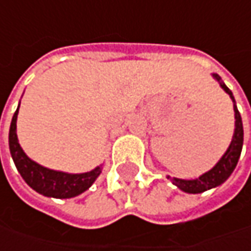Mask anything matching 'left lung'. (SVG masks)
Listing matches in <instances>:
<instances>
[{
	"instance_id": "obj_1",
	"label": "left lung",
	"mask_w": 251,
	"mask_h": 251,
	"mask_svg": "<svg viewBox=\"0 0 251 251\" xmlns=\"http://www.w3.org/2000/svg\"><path fill=\"white\" fill-rule=\"evenodd\" d=\"M212 76L217 79L218 82L221 83V88L226 92L230 96V99L233 101V110H235V134L232 142L229 145V148L225 152V155L219 159L217 165L211 170H208L207 173H204L202 176L194 180H183V178H172L173 184L177 186L181 191L184 193H190V194H198V193H204L209 188H214L222 184L224 181H226V178L232 175V172L235 170L237 165V160L240 158V152H242V147H243V124H242V117L240 113L237 110L236 101L233 98L232 91L227 88L225 83L221 81V76L217 74H212ZM169 178V176H168Z\"/></svg>"
}]
</instances>
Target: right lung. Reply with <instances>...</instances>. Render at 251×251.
Wrapping results in <instances>:
<instances>
[{
  "mask_svg": "<svg viewBox=\"0 0 251 251\" xmlns=\"http://www.w3.org/2000/svg\"><path fill=\"white\" fill-rule=\"evenodd\" d=\"M18 110H19V106L15 111L12 121H11V127H9V151L15 162V166L21 173L22 178L27 183V186H30L39 194L53 198L76 197L91 187L93 181L101 173L100 166L86 173L71 175V173L57 172V170L40 166L39 163L27 158V155L21 148L18 142V135H16Z\"/></svg>",
  "mask_w": 251,
  "mask_h": 251,
  "instance_id": "add662e5",
  "label": "right lung"
}]
</instances>
